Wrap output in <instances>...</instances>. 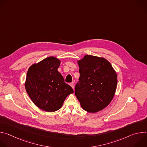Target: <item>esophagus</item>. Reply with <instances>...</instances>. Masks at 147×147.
Here are the masks:
<instances>
[{"label": "esophagus", "instance_id": "1", "mask_svg": "<svg viewBox=\"0 0 147 147\" xmlns=\"http://www.w3.org/2000/svg\"><path fill=\"white\" fill-rule=\"evenodd\" d=\"M71 87V88H73V89H74V85H73V83H70V84H69Z\"/></svg>", "mask_w": 147, "mask_h": 147}]
</instances>
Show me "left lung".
Wrapping results in <instances>:
<instances>
[{"instance_id":"1","label":"left lung","mask_w":147,"mask_h":147,"mask_svg":"<svg viewBox=\"0 0 147 147\" xmlns=\"http://www.w3.org/2000/svg\"><path fill=\"white\" fill-rule=\"evenodd\" d=\"M77 63L80 76L75 95L84 110L98 112L112 101L117 87V74L103 57L87 55Z\"/></svg>"}]
</instances>
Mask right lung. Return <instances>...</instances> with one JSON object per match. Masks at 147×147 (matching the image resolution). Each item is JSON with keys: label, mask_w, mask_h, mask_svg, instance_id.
Masks as SVG:
<instances>
[{"label": "right lung", "mask_w": 147, "mask_h": 147, "mask_svg": "<svg viewBox=\"0 0 147 147\" xmlns=\"http://www.w3.org/2000/svg\"><path fill=\"white\" fill-rule=\"evenodd\" d=\"M60 65L59 59L50 56L31 65L27 73L26 91L35 105L46 112L60 109L66 97L74 92L58 71Z\"/></svg>", "instance_id": "obj_1"}]
</instances>
